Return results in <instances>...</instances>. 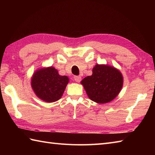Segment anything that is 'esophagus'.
Here are the masks:
<instances>
[{
	"instance_id": "1",
	"label": "esophagus",
	"mask_w": 155,
	"mask_h": 155,
	"mask_svg": "<svg viewBox=\"0 0 155 155\" xmlns=\"http://www.w3.org/2000/svg\"><path fill=\"white\" fill-rule=\"evenodd\" d=\"M74 79L76 82H77V83H79V82L81 81V77H80V76H74Z\"/></svg>"
}]
</instances>
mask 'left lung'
I'll use <instances>...</instances> for the list:
<instances>
[{
  "label": "left lung",
  "mask_w": 155,
  "mask_h": 155,
  "mask_svg": "<svg viewBox=\"0 0 155 155\" xmlns=\"http://www.w3.org/2000/svg\"><path fill=\"white\" fill-rule=\"evenodd\" d=\"M81 84L92 101L104 104L113 101L120 93L123 78L115 68L97 64L93 69V74L85 77Z\"/></svg>",
  "instance_id": "8db88e82"
}]
</instances>
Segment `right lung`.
Returning a JSON list of instances; mask_svg holds the SVG:
<instances>
[{"mask_svg":"<svg viewBox=\"0 0 155 155\" xmlns=\"http://www.w3.org/2000/svg\"><path fill=\"white\" fill-rule=\"evenodd\" d=\"M67 76L58 74L53 67L38 70L32 78L31 85L37 96L48 103L58 101L68 83Z\"/></svg>","mask_w":155,"mask_h":155,"instance_id":"1","label":"right lung"}]
</instances>
